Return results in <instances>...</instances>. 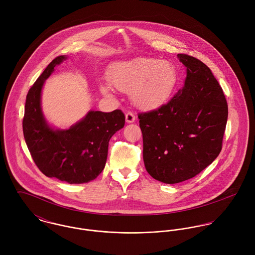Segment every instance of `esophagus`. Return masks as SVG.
<instances>
[{
  "label": "esophagus",
  "instance_id": "esophagus-1",
  "mask_svg": "<svg viewBox=\"0 0 255 255\" xmlns=\"http://www.w3.org/2000/svg\"><path fill=\"white\" fill-rule=\"evenodd\" d=\"M135 121V115L132 112H128L126 114V122L128 124H131Z\"/></svg>",
  "mask_w": 255,
  "mask_h": 255
}]
</instances>
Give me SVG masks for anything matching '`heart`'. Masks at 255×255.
I'll use <instances>...</instances> for the list:
<instances>
[{
	"mask_svg": "<svg viewBox=\"0 0 255 255\" xmlns=\"http://www.w3.org/2000/svg\"><path fill=\"white\" fill-rule=\"evenodd\" d=\"M108 78L115 88L129 93L135 106L144 110L155 109L171 97L177 83V71L168 61L138 57L113 64ZM104 94L111 87L100 85Z\"/></svg>",
	"mask_w": 255,
	"mask_h": 255,
	"instance_id": "b5f03b06",
	"label": "heart"
}]
</instances>
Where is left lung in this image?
I'll return each mask as SVG.
<instances>
[{
  "label": "left lung",
  "instance_id": "obj_1",
  "mask_svg": "<svg viewBox=\"0 0 255 255\" xmlns=\"http://www.w3.org/2000/svg\"><path fill=\"white\" fill-rule=\"evenodd\" d=\"M186 70L182 89L159 109L138 115L148 174L173 184L195 177L217 157L228 120V104L211 70L178 54Z\"/></svg>",
  "mask_w": 255,
  "mask_h": 255
}]
</instances>
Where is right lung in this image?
<instances>
[{
  "instance_id": "add662e5",
  "label": "right lung",
  "mask_w": 255,
  "mask_h": 255,
  "mask_svg": "<svg viewBox=\"0 0 255 255\" xmlns=\"http://www.w3.org/2000/svg\"><path fill=\"white\" fill-rule=\"evenodd\" d=\"M67 59V56L54 59L29 89L22 128L32 159L45 176L79 184L93 181L101 174L110 139L124 128L126 119L121 110L89 111L68 129L49 125L41 108L42 88L54 68Z\"/></svg>"
}]
</instances>
